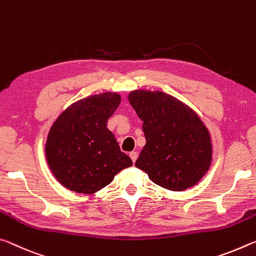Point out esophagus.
Returning a JSON list of instances; mask_svg holds the SVG:
<instances>
[{
  "label": "esophagus",
  "instance_id": "34e87169",
  "mask_svg": "<svg viewBox=\"0 0 256 256\" xmlns=\"http://www.w3.org/2000/svg\"><path fill=\"white\" fill-rule=\"evenodd\" d=\"M129 156H130L132 162H135L137 160V158H138V153L135 152V150H132V152L129 153Z\"/></svg>",
  "mask_w": 256,
  "mask_h": 256
}]
</instances>
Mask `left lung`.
<instances>
[{"label": "left lung", "mask_w": 256, "mask_h": 256, "mask_svg": "<svg viewBox=\"0 0 256 256\" xmlns=\"http://www.w3.org/2000/svg\"><path fill=\"white\" fill-rule=\"evenodd\" d=\"M143 121L146 144L135 166L166 190L195 186L210 169L212 140L192 108L160 90H132L128 95Z\"/></svg>", "instance_id": "obj_1"}]
</instances>
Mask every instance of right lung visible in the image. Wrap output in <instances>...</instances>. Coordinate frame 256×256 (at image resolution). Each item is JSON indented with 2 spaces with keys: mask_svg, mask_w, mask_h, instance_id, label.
<instances>
[{
  "mask_svg": "<svg viewBox=\"0 0 256 256\" xmlns=\"http://www.w3.org/2000/svg\"><path fill=\"white\" fill-rule=\"evenodd\" d=\"M121 102L118 93H102L71 104L50 129L45 156L66 190L90 195L108 185L132 161L121 152L108 120Z\"/></svg>",
  "mask_w": 256,
  "mask_h": 256,
  "instance_id": "add662e5",
  "label": "right lung"
}]
</instances>
